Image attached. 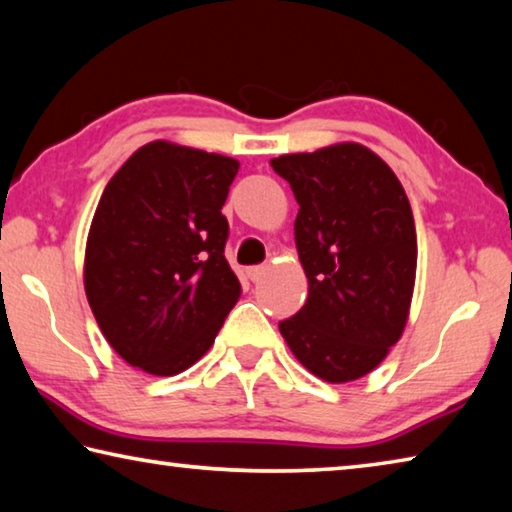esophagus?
Segmentation results:
<instances>
[{
	"label": "esophagus",
	"mask_w": 512,
	"mask_h": 512,
	"mask_svg": "<svg viewBox=\"0 0 512 512\" xmlns=\"http://www.w3.org/2000/svg\"><path fill=\"white\" fill-rule=\"evenodd\" d=\"M264 275H266V266H250V268H248V277H250V280H253V282H259Z\"/></svg>",
	"instance_id": "1"
}]
</instances>
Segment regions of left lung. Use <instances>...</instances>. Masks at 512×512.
Masks as SVG:
<instances>
[{"instance_id":"obj_1","label":"left lung","mask_w":512,"mask_h":512,"mask_svg":"<svg viewBox=\"0 0 512 512\" xmlns=\"http://www.w3.org/2000/svg\"><path fill=\"white\" fill-rule=\"evenodd\" d=\"M300 205L296 248L309 296L280 334L311 375L345 384L402 339L418 266L411 203L393 169L357 142L271 160Z\"/></svg>"}]
</instances>
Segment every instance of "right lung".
Wrapping results in <instances>:
<instances>
[{
    "label": "right lung",
    "instance_id": "right-lung-1",
    "mask_svg": "<svg viewBox=\"0 0 512 512\" xmlns=\"http://www.w3.org/2000/svg\"><path fill=\"white\" fill-rule=\"evenodd\" d=\"M235 158L155 140L110 178L92 216L83 284L106 341L171 377L212 348L241 284L223 255Z\"/></svg>",
    "mask_w": 512,
    "mask_h": 512
}]
</instances>
